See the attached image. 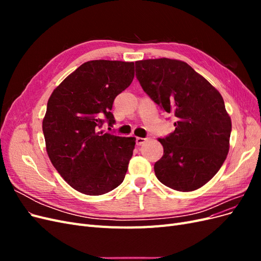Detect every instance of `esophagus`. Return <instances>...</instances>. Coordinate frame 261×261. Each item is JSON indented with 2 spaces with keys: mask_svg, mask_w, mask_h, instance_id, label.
I'll use <instances>...</instances> for the list:
<instances>
[{
  "mask_svg": "<svg viewBox=\"0 0 261 261\" xmlns=\"http://www.w3.org/2000/svg\"><path fill=\"white\" fill-rule=\"evenodd\" d=\"M147 139L146 138H141V137H136V145L137 146H140V145H143L145 141H146Z\"/></svg>",
  "mask_w": 261,
  "mask_h": 261,
  "instance_id": "esophagus-1",
  "label": "esophagus"
}]
</instances>
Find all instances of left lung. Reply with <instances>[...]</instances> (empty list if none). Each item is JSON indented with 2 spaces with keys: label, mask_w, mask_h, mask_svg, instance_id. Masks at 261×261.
<instances>
[{
  "label": "left lung",
  "mask_w": 261,
  "mask_h": 261,
  "mask_svg": "<svg viewBox=\"0 0 261 261\" xmlns=\"http://www.w3.org/2000/svg\"><path fill=\"white\" fill-rule=\"evenodd\" d=\"M141 88L175 130L159 138L163 155L154 163L162 184L179 192L198 189L217 174L230 148L232 122L220 92L187 63L171 59L135 63Z\"/></svg>",
  "instance_id": "left-lung-1"
}]
</instances>
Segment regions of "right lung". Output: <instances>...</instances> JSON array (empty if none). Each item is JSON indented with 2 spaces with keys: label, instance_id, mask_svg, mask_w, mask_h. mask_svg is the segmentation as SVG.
<instances>
[{
  "label": "right lung",
  "instance_id": "obj_1",
  "mask_svg": "<svg viewBox=\"0 0 261 261\" xmlns=\"http://www.w3.org/2000/svg\"><path fill=\"white\" fill-rule=\"evenodd\" d=\"M134 80V63H84L54 89L42 130L46 152L60 175L76 191L98 196L122 184L135 138L99 129L115 123V97Z\"/></svg>",
  "mask_w": 261,
  "mask_h": 261
}]
</instances>
